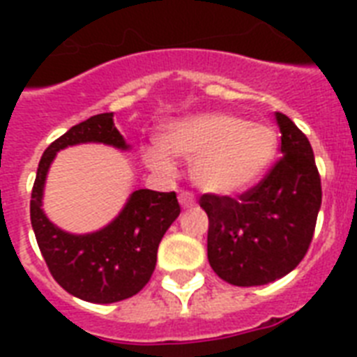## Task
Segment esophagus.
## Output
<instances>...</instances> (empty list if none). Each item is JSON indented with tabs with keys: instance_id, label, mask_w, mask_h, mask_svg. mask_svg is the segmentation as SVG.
<instances>
[{
	"instance_id": "1",
	"label": "esophagus",
	"mask_w": 357,
	"mask_h": 357,
	"mask_svg": "<svg viewBox=\"0 0 357 357\" xmlns=\"http://www.w3.org/2000/svg\"><path fill=\"white\" fill-rule=\"evenodd\" d=\"M178 200H179V204H181V207H183V209H190V207L196 206L195 196L190 195V192H181V195L178 196Z\"/></svg>"
}]
</instances>
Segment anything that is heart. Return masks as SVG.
I'll return each instance as SVG.
<instances>
[{"label": "heart", "instance_id": "b5f03b06", "mask_svg": "<svg viewBox=\"0 0 357 357\" xmlns=\"http://www.w3.org/2000/svg\"><path fill=\"white\" fill-rule=\"evenodd\" d=\"M276 151L268 126L237 114L204 113L170 123L159 146L144 150L146 165L159 174L174 170V159L190 162L192 183L207 195L234 196L265 174Z\"/></svg>", "mask_w": 357, "mask_h": 357}]
</instances>
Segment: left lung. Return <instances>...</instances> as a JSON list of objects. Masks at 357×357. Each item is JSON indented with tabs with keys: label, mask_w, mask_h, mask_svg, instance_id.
Returning a JSON list of instances; mask_svg holds the SVG:
<instances>
[{
	"label": "left lung",
	"mask_w": 357,
	"mask_h": 357,
	"mask_svg": "<svg viewBox=\"0 0 357 357\" xmlns=\"http://www.w3.org/2000/svg\"><path fill=\"white\" fill-rule=\"evenodd\" d=\"M282 159L238 200L202 196L209 217L207 259L224 282L254 287L276 282L304 259L315 231L322 190L307 137L289 116L274 113Z\"/></svg>",
	"instance_id": "8db88e82"
}]
</instances>
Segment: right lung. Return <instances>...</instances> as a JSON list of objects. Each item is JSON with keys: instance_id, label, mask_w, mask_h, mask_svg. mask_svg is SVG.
<instances>
[{"instance_id": "add662e5", "label": "right lung", "mask_w": 357, "mask_h": 357, "mask_svg": "<svg viewBox=\"0 0 357 357\" xmlns=\"http://www.w3.org/2000/svg\"><path fill=\"white\" fill-rule=\"evenodd\" d=\"M113 116H91L47 146L31 195V226L52 276L66 293L92 304H113L139 293L155 271L162 235L179 217L176 192L139 189L129 195L119 215L96 231L72 234L47 218L42 207L44 189L59 151L77 144L131 150Z\"/></svg>"}]
</instances>
